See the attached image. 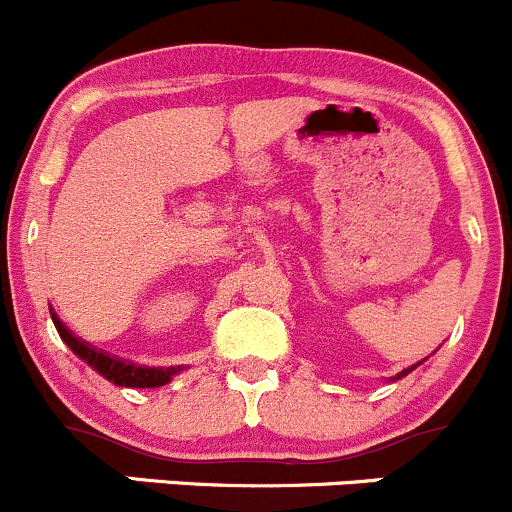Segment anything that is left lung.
<instances>
[{
	"label": "left lung",
	"instance_id": "1",
	"mask_svg": "<svg viewBox=\"0 0 512 512\" xmlns=\"http://www.w3.org/2000/svg\"><path fill=\"white\" fill-rule=\"evenodd\" d=\"M414 369H416V366H409V369H404V371H401V374H396V376H394V381H396V379H401V376L411 374V371H414Z\"/></svg>",
	"mask_w": 512,
	"mask_h": 512
}]
</instances>
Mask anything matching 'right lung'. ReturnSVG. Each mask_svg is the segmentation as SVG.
I'll return each mask as SVG.
<instances>
[{
	"mask_svg": "<svg viewBox=\"0 0 512 512\" xmlns=\"http://www.w3.org/2000/svg\"><path fill=\"white\" fill-rule=\"evenodd\" d=\"M51 319H54V327H56V332H59V337L71 347V352H74L76 356H81V359H84L91 369H96L98 374L106 376V379L113 381L116 386H131V389H156V386L168 384L170 376L178 374L180 371V369H175V366H168V369H156V366H138V364H131V361L116 359V356L101 352V349H94L91 344L81 342L79 337H74V334H71L69 329L61 324V319L56 317V314H51Z\"/></svg>",
	"mask_w": 512,
	"mask_h": 512,
	"instance_id": "obj_1",
	"label": "right lung"
}]
</instances>
